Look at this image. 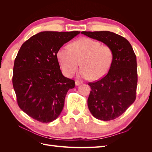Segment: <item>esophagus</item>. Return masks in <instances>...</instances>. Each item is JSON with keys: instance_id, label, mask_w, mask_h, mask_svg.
I'll return each mask as SVG.
<instances>
[{"instance_id": "obj_1", "label": "esophagus", "mask_w": 152, "mask_h": 152, "mask_svg": "<svg viewBox=\"0 0 152 152\" xmlns=\"http://www.w3.org/2000/svg\"><path fill=\"white\" fill-rule=\"evenodd\" d=\"M75 85L76 86H79V85H80L82 84V82H80V81H79V80H75Z\"/></svg>"}]
</instances>
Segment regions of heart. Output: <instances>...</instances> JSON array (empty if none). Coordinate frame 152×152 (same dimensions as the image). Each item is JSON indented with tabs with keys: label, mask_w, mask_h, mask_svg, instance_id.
I'll return each mask as SVG.
<instances>
[{
	"label": "heart",
	"mask_w": 152,
	"mask_h": 152,
	"mask_svg": "<svg viewBox=\"0 0 152 152\" xmlns=\"http://www.w3.org/2000/svg\"><path fill=\"white\" fill-rule=\"evenodd\" d=\"M113 52L107 45L99 41L84 37L73 42L71 47L63 45L57 53V58L64 74L72 76L80 65L79 75L84 79L96 80L102 79L110 70L113 61Z\"/></svg>",
	"instance_id": "heart-1"
}]
</instances>
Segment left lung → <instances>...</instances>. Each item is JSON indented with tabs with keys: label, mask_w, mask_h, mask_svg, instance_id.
<instances>
[{
	"label": "left lung",
	"mask_w": 152,
	"mask_h": 152,
	"mask_svg": "<svg viewBox=\"0 0 152 152\" xmlns=\"http://www.w3.org/2000/svg\"><path fill=\"white\" fill-rule=\"evenodd\" d=\"M89 37L111 48L113 61L103 79L88 84L91 91L87 105L91 114L101 121L121 116L134 102L137 83L136 56L131 44L109 31H82Z\"/></svg>",
	"instance_id": "1"
}]
</instances>
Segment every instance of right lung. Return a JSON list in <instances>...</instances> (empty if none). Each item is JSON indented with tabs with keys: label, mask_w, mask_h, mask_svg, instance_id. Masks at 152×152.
<instances>
[{
	"label": "right lung",
	"mask_w": 152,
	"mask_h": 152,
	"mask_svg": "<svg viewBox=\"0 0 152 152\" xmlns=\"http://www.w3.org/2000/svg\"><path fill=\"white\" fill-rule=\"evenodd\" d=\"M80 31H42L22 44L15 60L12 85L20 108L42 123L62 112L68 91L75 81L62 74L57 53Z\"/></svg>",
	"instance_id": "add662e5"
}]
</instances>
